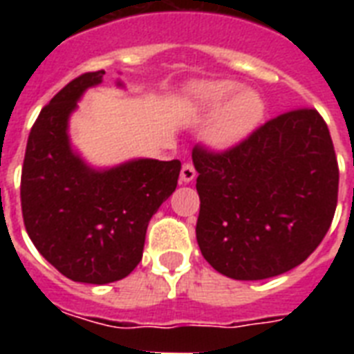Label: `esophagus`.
Here are the masks:
<instances>
[{"label":"esophagus","instance_id":"1","mask_svg":"<svg viewBox=\"0 0 354 354\" xmlns=\"http://www.w3.org/2000/svg\"><path fill=\"white\" fill-rule=\"evenodd\" d=\"M194 178H196V171H194L193 163H183L182 172H180V180H182L183 183H189L193 182Z\"/></svg>","mask_w":354,"mask_h":354}]
</instances>
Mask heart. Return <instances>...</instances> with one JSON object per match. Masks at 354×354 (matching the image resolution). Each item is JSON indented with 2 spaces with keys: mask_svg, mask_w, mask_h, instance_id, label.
Returning <instances> with one entry per match:
<instances>
[{
  "mask_svg": "<svg viewBox=\"0 0 354 354\" xmlns=\"http://www.w3.org/2000/svg\"><path fill=\"white\" fill-rule=\"evenodd\" d=\"M232 80L200 82L193 88L194 104L205 115L215 114L207 128V139L216 149H232L259 127L264 115V102L259 93L242 90Z\"/></svg>",
  "mask_w": 354,
  "mask_h": 354,
  "instance_id": "1",
  "label": "heart"
}]
</instances>
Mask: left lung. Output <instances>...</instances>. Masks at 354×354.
Listing matches in <instances>:
<instances>
[{"label": "left lung", "instance_id": "obj_1", "mask_svg": "<svg viewBox=\"0 0 354 354\" xmlns=\"http://www.w3.org/2000/svg\"><path fill=\"white\" fill-rule=\"evenodd\" d=\"M196 241L232 279L259 281L296 268L324 241L338 200V161L313 108L281 113L224 152L196 145Z\"/></svg>", "mask_w": 354, "mask_h": 354}]
</instances>
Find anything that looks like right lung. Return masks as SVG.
Segmentation results:
<instances>
[{
	"label": "right lung",
	"mask_w": 354,
	"mask_h": 354,
	"mask_svg": "<svg viewBox=\"0 0 354 354\" xmlns=\"http://www.w3.org/2000/svg\"><path fill=\"white\" fill-rule=\"evenodd\" d=\"M102 75H80L41 108L27 139L19 187L36 250L68 279L90 285L119 281L138 266L150 218L174 193L182 169L178 160L149 158L93 169L71 149L69 115Z\"/></svg>",
	"instance_id": "add662e5"
}]
</instances>
